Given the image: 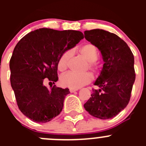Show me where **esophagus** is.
<instances>
[{
    "instance_id": "esophagus-1",
    "label": "esophagus",
    "mask_w": 146,
    "mask_h": 146,
    "mask_svg": "<svg viewBox=\"0 0 146 146\" xmlns=\"http://www.w3.org/2000/svg\"><path fill=\"white\" fill-rule=\"evenodd\" d=\"M78 90L77 89H71V88H70V92H76V91H77Z\"/></svg>"
}]
</instances>
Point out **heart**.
Instances as JSON below:
<instances>
[{"instance_id": "b5f03b06", "label": "heart", "mask_w": 146, "mask_h": 146, "mask_svg": "<svg viewBox=\"0 0 146 146\" xmlns=\"http://www.w3.org/2000/svg\"><path fill=\"white\" fill-rule=\"evenodd\" d=\"M80 54L84 57L87 62V66L85 70H90L95 74L98 73V64L95 61L98 59L99 54L98 48L92 44H86L83 45L80 48ZM73 56V50H66L60 56L58 61V69L60 71H65L68 68L69 61ZM92 80V76L91 73H78L73 72H68L62 75L60 78V82L64 87L71 88V89H78L84 85L90 83Z\"/></svg>"}]
</instances>
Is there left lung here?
I'll use <instances>...</instances> for the list:
<instances>
[{"label":"left lung","mask_w":146,"mask_h":146,"mask_svg":"<svg viewBox=\"0 0 146 146\" xmlns=\"http://www.w3.org/2000/svg\"><path fill=\"white\" fill-rule=\"evenodd\" d=\"M86 40L100 51L104 64L84 104L90 115L101 119L117 116L129 104L136 79L134 57L127 44L114 33L95 29L84 32Z\"/></svg>","instance_id":"left-lung-1"}]
</instances>
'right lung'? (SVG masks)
Wrapping results in <instances>:
<instances>
[{
    "instance_id": "1",
    "label": "right lung",
    "mask_w": 146,
    "mask_h": 146,
    "mask_svg": "<svg viewBox=\"0 0 146 146\" xmlns=\"http://www.w3.org/2000/svg\"><path fill=\"white\" fill-rule=\"evenodd\" d=\"M83 38L80 31L42 28L19 41L10 61V83L25 116L36 123H46L61 113L70 91L56 85L48 90L44 79L53 84L58 80L60 56Z\"/></svg>"
}]
</instances>
